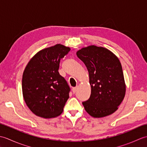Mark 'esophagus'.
Segmentation results:
<instances>
[{"instance_id": "esophagus-1", "label": "esophagus", "mask_w": 147, "mask_h": 147, "mask_svg": "<svg viewBox=\"0 0 147 147\" xmlns=\"http://www.w3.org/2000/svg\"><path fill=\"white\" fill-rule=\"evenodd\" d=\"M77 90H78V87L77 86L76 87H74V88H73V89H72V90H73V92L74 93H75L76 92Z\"/></svg>"}]
</instances>
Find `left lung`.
<instances>
[{
  "label": "left lung",
  "instance_id": "left-lung-1",
  "mask_svg": "<svg viewBox=\"0 0 147 147\" xmlns=\"http://www.w3.org/2000/svg\"><path fill=\"white\" fill-rule=\"evenodd\" d=\"M88 69L90 98L82 104L93 117L113 114L123 100L126 84L121 64L114 53L102 47L90 45L76 52Z\"/></svg>",
  "mask_w": 147,
  "mask_h": 147
}]
</instances>
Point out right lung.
<instances>
[{
    "mask_svg": "<svg viewBox=\"0 0 147 147\" xmlns=\"http://www.w3.org/2000/svg\"><path fill=\"white\" fill-rule=\"evenodd\" d=\"M70 50L61 44L42 49L24 69L22 78L23 98L37 116L55 117L63 112L70 88L58 70L61 59Z\"/></svg>",
    "mask_w": 147,
    "mask_h": 147,
    "instance_id": "right-lung-1",
    "label": "right lung"
}]
</instances>
